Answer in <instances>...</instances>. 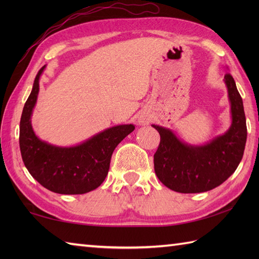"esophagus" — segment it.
<instances>
[{
  "instance_id": "esophagus-1",
  "label": "esophagus",
  "mask_w": 259,
  "mask_h": 259,
  "mask_svg": "<svg viewBox=\"0 0 259 259\" xmlns=\"http://www.w3.org/2000/svg\"><path fill=\"white\" fill-rule=\"evenodd\" d=\"M146 120H147L146 118H141L140 119V122H146Z\"/></svg>"
}]
</instances>
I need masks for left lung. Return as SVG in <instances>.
Here are the masks:
<instances>
[{
	"label": "left lung",
	"instance_id": "1",
	"mask_svg": "<svg viewBox=\"0 0 259 259\" xmlns=\"http://www.w3.org/2000/svg\"><path fill=\"white\" fill-rule=\"evenodd\" d=\"M232 112V125L203 146L181 141L170 129L152 124L160 144L153 156L158 179L174 191L196 194L216 188L232 176L243 158L247 126L243 99L230 73L225 74Z\"/></svg>",
	"mask_w": 259,
	"mask_h": 259
}]
</instances>
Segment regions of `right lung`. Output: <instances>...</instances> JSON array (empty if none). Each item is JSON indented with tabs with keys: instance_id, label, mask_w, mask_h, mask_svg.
<instances>
[{
	"instance_id": "1",
	"label": "right lung",
	"mask_w": 259,
	"mask_h": 259,
	"mask_svg": "<svg viewBox=\"0 0 259 259\" xmlns=\"http://www.w3.org/2000/svg\"><path fill=\"white\" fill-rule=\"evenodd\" d=\"M38 71L20 121V150L26 169L45 188L62 195H82L95 190L106 179L112 152L134 124H120L103 130L74 147H57L35 136L31 115L38 95Z\"/></svg>"
}]
</instances>
